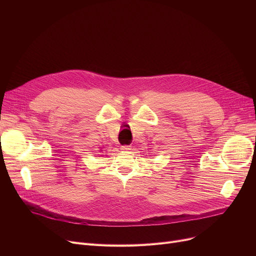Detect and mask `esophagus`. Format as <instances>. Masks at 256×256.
<instances>
[{
	"label": "esophagus",
	"instance_id": "1",
	"mask_svg": "<svg viewBox=\"0 0 256 256\" xmlns=\"http://www.w3.org/2000/svg\"><path fill=\"white\" fill-rule=\"evenodd\" d=\"M130 148L132 147L130 146H128V145H124V146H121V150H124V152H128V150H130Z\"/></svg>",
	"mask_w": 256,
	"mask_h": 256
}]
</instances>
